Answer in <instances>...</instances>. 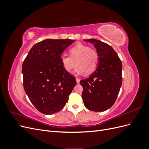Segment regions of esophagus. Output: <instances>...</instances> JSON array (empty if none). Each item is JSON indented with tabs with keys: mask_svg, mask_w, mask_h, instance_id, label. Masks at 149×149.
<instances>
[{
	"mask_svg": "<svg viewBox=\"0 0 149 149\" xmlns=\"http://www.w3.org/2000/svg\"><path fill=\"white\" fill-rule=\"evenodd\" d=\"M76 83H77L78 84V83H79V81H80V79H79V78H76Z\"/></svg>",
	"mask_w": 149,
	"mask_h": 149,
	"instance_id": "obj_1",
	"label": "esophagus"
}]
</instances>
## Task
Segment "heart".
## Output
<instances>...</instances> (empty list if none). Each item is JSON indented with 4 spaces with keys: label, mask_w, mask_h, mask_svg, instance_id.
<instances>
[{
    "label": "heart",
    "mask_w": 149,
    "mask_h": 149,
    "mask_svg": "<svg viewBox=\"0 0 149 149\" xmlns=\"http://www.w3.org/2000/svg\"><path fill=\"white\" fill-rule=\"evenodd\" d=\"M70 53L71 57L66 55L61 56V64L68 73H71L76 65L78 66L75 70V73L78 74L84 72L86 74H91L96 69L99 55L95 49H91L84 44L78 43L70 49Z\"/></svg>",
    "instance_id": "heart-1"
}]
</instances>
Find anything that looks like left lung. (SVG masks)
I'll list each match as a JSON object with an SVG mask.
<instances>
[{"mask_svg":"<svg viewBox=\"0 0 149 149\" xmlns=\"http://www.w3.org/2000/svg\"><path fill=\"white\" fill-rule=\"evenodd\" d=\"M94 44L99 55L98 66L89 78L80 81L84 106L103 112L114 104L122 85V62L109 45L96 39L84 40Z\"/></svg>","mask_w":149,"mask_h":149,"instance_id":"left-lung-1","label":"left lung"}]
</instances>
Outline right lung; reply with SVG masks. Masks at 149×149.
Here are the masks:
<instances>
[{
	"instance_id": "1",
	"label": "right lung",
	"mask_w": 149,
	"mask_h": 149,
	"mask_svg": "<svg viewBox=\"0 0 149 149\" xmlns=\"http://www.w3.org/2000/svg\"><path fill=\"white\" fill-rule=\"evenodd\" d=\"M74 40L46 39L30 49L22 65L24 88L38 111L47 115L61 111L76 84L64 69L61 55Z\"/></svg>"
}]
</instances>
